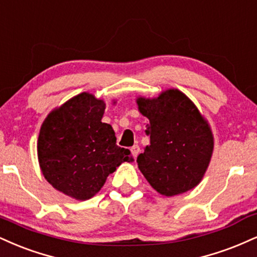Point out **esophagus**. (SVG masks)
<instances>
[{
    "instance_id": "obj_1",
    "label": "esophagus",
    "mask_w": 257,
    "mask_h": 257,
    "mask_svg": "<svg viewBox=\"0 0 257 257\" xmlns=\"http://www.w3.org/2000/svg\"><path fill=\"white\" fill-rule=\"evenodd\" d=\"M131 151H132V154H133V157H134V159H137L138 154L140 153V147H139L138 145H134V146H133V147L131 148Z\"/></svg>"
}]
</instances>
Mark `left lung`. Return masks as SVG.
<instances>
[{"label": "left lung", "instance_id": "1", "mask_svg": "<svg viewBox=\"0 0 257 257\" xmlns=\"http://www.w3.org/2000/svg\"><path fill=\"white\" fill-rule=\"evenodd\" d=\"M150 119L151 144L138 156V165L158 193L174 196L193 189L205 175L213 152L208 124L187 95L169 89L156 99H138Z\"/></svg>", "mask_w": 257, "mask_h": 257}]
</instances>
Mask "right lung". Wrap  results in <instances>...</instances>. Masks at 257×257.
I'll use <instances>...</instances> for the list:
<instances>
[{"label":"right lung","mask_w":257,"mask_h":257,"mask_svg":"<svg viewBox=\"0 0 257 257\" xmlns=\"http://www.w3.org/2000/svg\"><path fill=\"white\" fill-rule=\"evenodd\" d=\"M103 100L81 93L52 111L40 128L38 159L46 181L76 200H87L131 151L116 145L112 126L101 122Z\"/></svg>","instance_id":"right-lung-1"}]
</instances>
